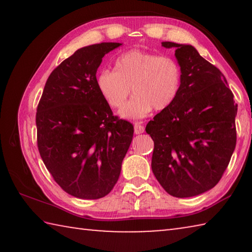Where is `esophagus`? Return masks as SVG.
Wrapping results in <instances>:
<instances>
[{
    "instance_id": "1",
    "label": "esophagus",
    "mask_w": 252,
    "mask_h": 252,
    "mask_svg": "<svg viewBox=\"0 0 252 252\" xmlns=\"http://www.w3.org/2000/svg\"><path fill=\"white\" fill-rule=\"evenodd\" d=\"M144 132V126H142L141 122H135L134 123V133L135 134H141Z\"/></svg>"
}]
</instances>
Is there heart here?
Returning <instances> with one entry per match:
<instances>
[{
	"instance_id": "obj_1",
	"label": "heart",
	"mask_w": 252,
	"mask_h": 252,
	"mask_svg": "<svg viewBox=\"0 0 252 252\" xmlns=\"http://www.w3.org/2000/svg\"><path fill=\"white\" fill-rule=\"evenodd\" d=\"M182 69L176 59L142 50H131L114 62V71H102L95 85L110 108L120 109L130 89L135 96L120 111L126 119L147 117L155 108L168 109L179 95Z\"/></svg>"
}]
</instances>
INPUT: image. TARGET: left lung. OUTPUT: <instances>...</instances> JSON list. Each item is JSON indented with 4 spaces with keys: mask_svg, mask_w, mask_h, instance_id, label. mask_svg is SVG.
<instances>
[{
    "mask_svg": "<svg viewBox=\"0 0 252 252\" xmlns=\"http://www.w3.org/2000/svg\"><path fill=\"white\" fill-rule=\"evenodd\" d=\"M162 46L176 49L182 84L173 104L147 125L155 142L152 172L169 194L194 197L212 189L228 167L237 142L238 105L224 75L192 45Z\"/></svg>",
    "mask_w": 252,
    "mask_h": 252,
    "instance_id": "1",
    "label": "left lung"
}]
</instances>
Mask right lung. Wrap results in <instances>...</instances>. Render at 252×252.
Here are the masks:
<instances>
[{
    "mask_svg": "<svg viewBox=\"0 0 252 252\" xmlns=\"http://www.w3.org/2000/svg\"><path fill=\"white\" fill-rule=\"evenodd\" d=\"M121 43L84 46L46 81L36 110L37 148L54 181L80 199L103 198L116 186L133 126L114 117L95 85L102 58Z\"/></svg>",
    "mask_w": 252,
    "mask_h": 252,
    "instance_id": "right-lung-1",
    "label": "right lung"
}]
</instances>
